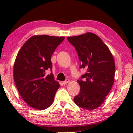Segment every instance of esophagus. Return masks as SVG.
Here are the masks:
<instances>
[{
    "label": "esophagus",
    "mask_w": 133,
    "mask_h": 133,
    "mask_svg": "<svg viewBox=\"0 0 133 133\" xmlns=\"http://www.w3.org/2000/svg\"><path fill=\"white\" fill-rule=\"evenodd\" d=\"M68 83H69V79H66V80L64 81V82H63V84L64 85H66V84H67Z\"/></svg>",
    "instance_id": "esophagus-1"
}]
</instances>
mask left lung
I'll return each instance as SVG.
<instances>
[{
	"label": "left lung",
	"mask_w": 133,
	"mask_h": 133,
	"mask_svg": "<svg viewBox=\"0 0 133 133\" xmlns=\"http://www.w3.org/2000/svg\"><path fill=\"white\" fill-rule=\"evenodd\" d=\"M75 47L82 64L80 68L87 72L78 80L80 91L74 98L78 107L94 110L100 107L113 84L115 63L109 49L98 36L88 32L68 37Z\"/></svg>",
	"instance_id": "left-lung-1"
}]
</instances>
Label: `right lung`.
I'll return each instance as SVG.
<instances>
[{
	"instance_id": "add662e5",
	"label": "right lung",
	"mask_w": 133,
	"mask_h": 133,
	"mask_svg": "<svg viewBox=\"0 0 133 133\" xmlns=\"http://www.w3.org/2000/svg\"><path fill=\"white\" fill-rule=\"evenodd\" d=\"M64 37L35 35L24 43L18 53L13 66V77L20 95L27 104L43 110L52 104L60 84L52 73L51 55Z\"/></svg>"
}]
</instances>
